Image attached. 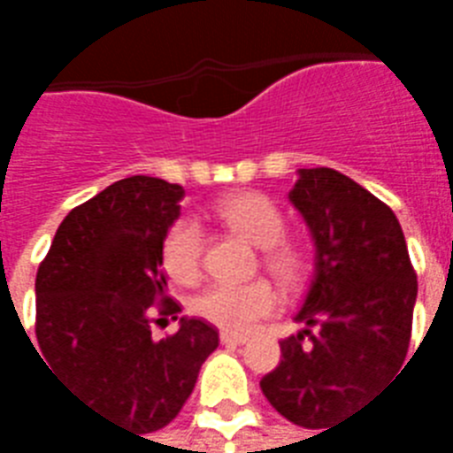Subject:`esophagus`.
<instances>
[{
    "instance_id": "esophagus-1",
    "label": "esophagus",
    "mask_w": 453,
    "mask_h": 453,
    "mask_svg": "<svg viewBox=\"0 0 453 453\" xmlns=\"http://www.w3.org/2000/svg\"><path fill=\"white\" fill-rule=\"evenodd\" d=\"M220 342H223L226 347H240V344H245V342H247V334L220 333Z\"/></svg>"
}]
</instances>
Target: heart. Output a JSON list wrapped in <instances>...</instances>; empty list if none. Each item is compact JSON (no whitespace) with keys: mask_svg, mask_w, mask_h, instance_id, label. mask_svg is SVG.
Masks as SVG:
<instances>
[{"mask_svg":"<svg viewBox=\"0 0 453 453\" xmlns=\"http://www.w3.org/2000/svg\"><path fill=\"white\" fill-rule=\"evenodd\" d=\"M211 218L252 245L262 247V265L284 284L301 281L305 255L284 237V216L274 201L259 191H237L218 198ZM162 266L177 284H194L203 265V235L194 220L179 218L167 227L159 247ZM279 308V294L265 279L247 284H213L198 296L194 311L208 323L230 333H247Z\"/></svg>","mask_w":453,"mask_h":453,"instance_id":"b5f03b06","label":"heart"}]
</instances>
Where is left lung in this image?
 <instances>
[{
	"label": "left lung",
	"mask_w": 453,
	"mask_h": 453,
	"mask_svg": "<svg viewBox=\"0 0 453 453\" xmlns=\"http://www.w3.org/2000/svg\"><path fill=\"white\" fill-rule=\"evenodd\" d=\"M291 203L315 237V272L281 361L259 380L288 422L333 429L405 361L418 274L395 213L330 167L301 169Z\"/></svg>",
	"instance_id": "1"
}]
</instances>
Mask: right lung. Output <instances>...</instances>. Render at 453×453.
<instances>
[{
    "label": "right lung",
    "mask_w": 453,
    "mask_h": 453,
    "mask_svg": "<svg viewBox=\"0 0 453 453\" xmlns=\"http://www.w3.org/2000/svg\"><path fill=\"white\" fill-rule=\"evenodd\" d=\"M181 196L165 179L113 181L65 216L35 274V337L48 371L94 412L140 434L177 418L218 347V330L198 318L152 337V323L181 313L159 257Z\"/></svg>",
    "instance_id": "add662e5"
}]
</instances>
